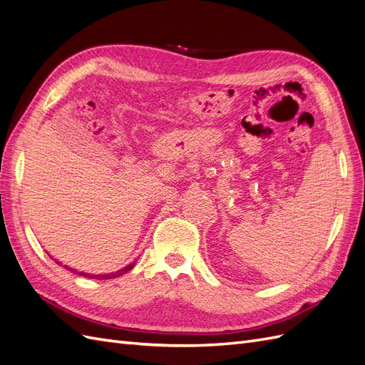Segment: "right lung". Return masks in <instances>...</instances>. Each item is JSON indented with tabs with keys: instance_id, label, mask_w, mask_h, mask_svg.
Here are the masks:
<instances>
[{
	"instance_id": "1",
	"label": "right lung",
	"mask_w": 365,
	"mask_h": 365,
	"mask_svg": "<svg viewBox=\"0 0 365 365\" xmlns=\"http://www.w3.org/2000/svg\"><path fill=\"white\" fill-rule=\"evenodd\" d=\"M58 263H59V262H58ZM63 267L67 268V269H70V271H74V269H71L70 267H67V264H63ZM134 267H135V263H129L128 267L121 268V269H118V271H115V272H111V274H88V272H79V274L83 275V277H86V279L106 280V279H117V277H120V275H123V274H126L128 271H130Z\"/></svg>"
}]
</instances>
